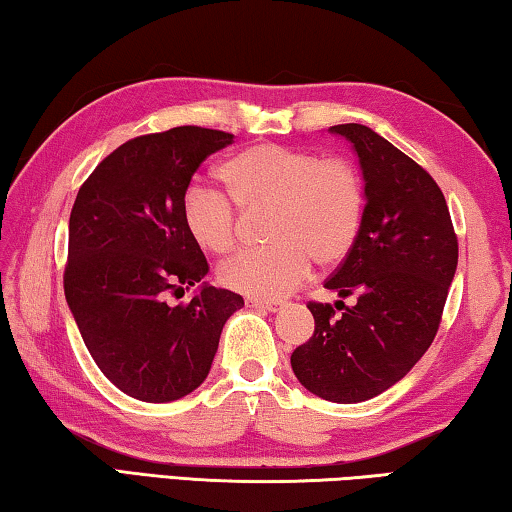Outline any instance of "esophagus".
I'll use <instances>...</instances> for the list:
<instances>
[{"label":"esophagus","instance_id":"1","mask_svg":"<svg viewBox=\"0 0 512 512\" xmlns=\"http://www.w3.org/2000/svg\"><path fill=\"white\" fill-rule=\"evenodd\" d=\"M248 307L253 309H262V311H275L280 307V300H262V298H248L246 300Z\"/></svg>","mask_w":512,"mask_h":512}]
</instances>
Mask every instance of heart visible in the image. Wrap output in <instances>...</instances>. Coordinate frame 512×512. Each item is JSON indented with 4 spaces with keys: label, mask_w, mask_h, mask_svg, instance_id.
I'll list each match as a JSON object with an SVG mask.
<instances>
[{
    "label": "heart",
    "mask_w": 512,
    "mask_h": 512,
    "mask_svg": "<svg viewBox=\"0 0 512 512\" xmlns=\"http://www.w3.org/2000/svg\"><path fill=\"white\" fill-rule=\"evenodd\" d=\"M216 173L239 210L268 207L266 239L273 241L228 259L219 268L223 287L250 298H282L305 280L311 259L334 266L357 244L366 185L348 158L259 142L225 158ZM231 204L210 187L185 192L183 225L207 253H230L237 244L239 214Z\"/></svg>",
    "instance_id": "b5f03b06"
}]
</instances>
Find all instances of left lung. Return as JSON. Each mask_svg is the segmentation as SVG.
Here are the masks:
<instances>
[{
  "label": "left lung",
  "instance_id": "obj_1",
  "mask_svg": "<svg viewBox=\"0 0 512 512\" xmlns=\"http://www.w3.org/2000/svg\"><path fill=\"white\" fill-rule=\"evenodd\" d=\"M329 131L352 142L366 180L357 244L325 282L354 305L311 300L314 334L293 350L291 368L307 391L352 404L397 384L429 350L456 273L458 239L443 192L418 162L368 126Z\"/></svg>",
  "mask_w": 512,
  "mask_h": 512
}]
</instances>
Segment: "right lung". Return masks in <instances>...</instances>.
I'll list each match as a JSON object with an SVG mask.
<instances>
[{
    "mask_svg": "<svg viewBox=\"0 0 512 512\" xmlns=\"http://www.w3.org/2000/svg\"><path fill=\"white\" fill-rule=\"evenodd\" d=\"M235 135L178 126L140 135L103 158L69 214L65 298L94 363L121 393L173 402L203 384L221 329L244 298L201 287L210 271L183 225V198L207 155Z\"/></svg>",
    "mask_w": 512,
    "mask_h": 512,
    "instance_id": "obj_1",
    "label": "right lung"
}]
</instances>
